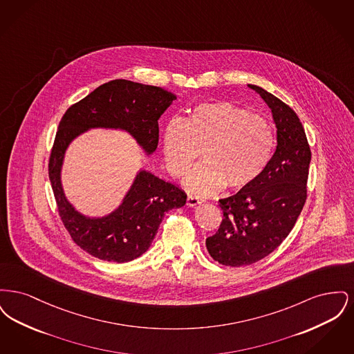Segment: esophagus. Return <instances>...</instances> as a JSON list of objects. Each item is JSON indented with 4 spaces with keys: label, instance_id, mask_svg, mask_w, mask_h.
<instances>
[{
    "label": "esophagus",
    "instance_id": "esophagus-1",
    "mask_svg": "<svg viewBox=\"0 0 354 354\" xmlns=\"http://www.w3.org/2000/svg\"><path fill=\"white\" fill-rule=\"evenodd\" d=\"M202 202V199H199L196 196H192V195L187 196V205H189V207H195V205H198V204H201Z\"/></svg>",
    "mask_w": 354,
    "mask_h": 354
}]
</instances>
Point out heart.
Here are the masks:
<instances>
[{
	"mask_svg": "<svg viewBox=\"0 0 354 354\" xmlns=\"http://www.w3.org/2000/svg\"><path fill=\"white\" fill-rule=\"evenodd\" d=\"M273 146L268 122L231 102L198 104L185 120H171L163 138L166 166L175 178L183 176L202 153L204 162L185 180L196 195L252 185L267 169Z\"/></svg>",
	"mask_w": 354,
	"mask_h": 354,
	"instance_id": "b5f03b06",
	"label": "heart"
}]
</instances>
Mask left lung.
I'll list each match as a JSON object with an SVG mask.
<instances>
[{
	"label": "left lung",
	"mask_w": 354,
	"mask_h": 354,
	"mask_svg": "<svg viewBox=\"0 0 354 354\" xmlns=\"http://www.w3.org/2000/svg\"><path fill=\"white\" fill-rule=\"evenodd\" d=\"M268 104L277 129V146L252 185L220 199L223 220L207 237L211 257L223 266L243 267L264 259L289 235L306 201L310 149L297 114L267 90L248 84Z\"/></svg>",
	"instance_id": "obj_1"
}]
</instances>
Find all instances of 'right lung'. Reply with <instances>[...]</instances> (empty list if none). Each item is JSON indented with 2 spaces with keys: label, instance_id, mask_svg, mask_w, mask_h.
<instances>
[{
  "label": "right lung",
  "instance_id": "1",
  "mask_svg": "<svg viewBox=\"0 0 354 354\" xmlns=\"http://www.w3.org/2000/svg\"><path fill=\"white\" fill-rule=\"evenodd\" d=\"M175 100L176 95L162 87L115 80L70 106L61 119L49 159V179L65 228L91 256L114 263L139 257L150 248L165 214L183 207L187 195L179 187L140 169L115 211L103 218H87L68 203L61 183L68 145L88 129H120L151 155L159 142L158 119Z\"/></svg>",
  "mask_w": 354,
  "mask_h": 354
}]
</instances>
